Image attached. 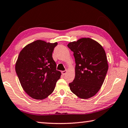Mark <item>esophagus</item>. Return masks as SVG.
I'll return each instance as SVG.
<instances>
[{
    "label": "esophagus",
    "instance_id": "obj_1",
    "mask_svg": "<svg viewBox=\"0 0 128 128\" xmlns=\"http://www.w3.org/2000/svg\"><path fill=\"white\" fill-rule=\"evenodd\" d=\"M61 73L62 74H63V75H65V74H66L67 73V70L62 71H61Z\"/></svg>",
    "mask_w": 128,
    "mask_h": 128
}]
</instances>
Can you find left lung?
Listing matches in <instances>:
<instances>
[{"mask_svg": "<svg viewBox=\"0 0 128 128\" xmlns=\"http://www.w3.org/2000/svg\"><path fill=\"white\" fill-rule=\"evenodd\" d=\"M75 59V78L69 84L70 90L78 98L86 99L97 93L108 70L105 50L99 43L82 38L67 45Z\"/></svg>", "mask_w": 128, "mask_h": 128, "instance_id": "1", "label": "left lung"}]
</instances>
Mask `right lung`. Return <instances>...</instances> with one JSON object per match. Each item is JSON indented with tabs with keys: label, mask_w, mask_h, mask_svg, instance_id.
Wrapping results in <instances>:
<instances>
[{
	"label": "right lung",
	"mask_w": 128,
	"mask_h": 128,
	"mask_svg": "<svg viewBox=\"0 0 128 128\" xmlns=\"http://www.w3.org/2000/svg\"><path fill=\"white\" fill-rule=\"evenodd\" d=\"M57 43L41 40L26 45L19 53L16 71L23 90L34 99L42 100L52 93L61 75L56 70L52 53Z\"/></svg>",
	"instance_id": "add662e5"
}]
</instances>
